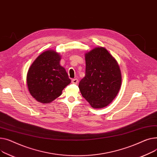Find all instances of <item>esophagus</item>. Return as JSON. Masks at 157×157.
Instances as JSON below:
<instances>
[{
	"label": "esophagus",
	"instance_id": "1",
	"mask_svg": "<svg viewBox=\"0 0 157 157\" xmlns=\"http://www.w3.org/2000/svg\"><path fill=\"white\" fill-rule=\"evenodd\" d=\"M78 82V80L77 78H73V79H72V80H71V83H72V84H77Z\"/></svg>",
	"mask_w": 157,
	"mask_h": 157
}]
</instances>
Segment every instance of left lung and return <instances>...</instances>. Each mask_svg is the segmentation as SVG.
Wrapping results in <instances>:
<instances>
[{
    "label": "left lung",
    "mask_w": 157,
    "mask_h": 157,
    "mask_svg": "<svg viewBox=\"0 0 157 157\" xmlns=\"http://www.w3.org/2000/svg\"><path fill=\"white\" fill-rule=\"evenodd\" d=\"M86 75L79 82L80 93L91 106L102 108L115 99L121 86L122 76L116 60L104 48L86 54Z\"/></svg>",
    "instance_id": "8db88e82"
}]
</instances>
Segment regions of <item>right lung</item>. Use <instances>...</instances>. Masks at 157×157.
Masks as SVG:
<instances>
[{
  "mask_svg": "<svg viewBox=\"0 0 157 157\" xmlns=\"http://www.w3.org/2000/svg\"><path fill=\"white\" fill-rule=\"evenodd\" d=\"M60 56L56 51H46L39 56L27 73L28 88L39 102L49 103L61 96L71 80L60 66Z\"/></svg>",
  "mask_w": 157,
  "mask_h": 157,
  "instance_id": "add662e5",
  "label": "right lung"
}]
</instances>
